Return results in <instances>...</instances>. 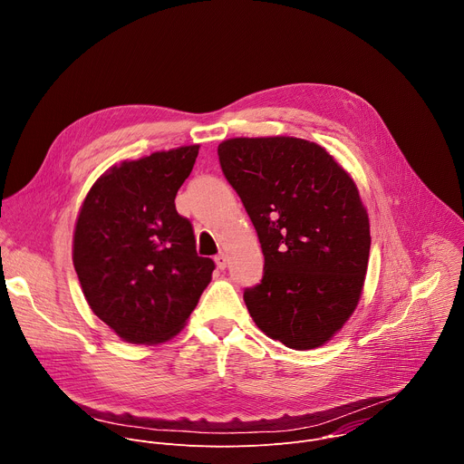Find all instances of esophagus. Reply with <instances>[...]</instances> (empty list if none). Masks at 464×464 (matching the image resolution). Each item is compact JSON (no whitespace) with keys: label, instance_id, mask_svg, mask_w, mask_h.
I'll use <instances>...</instances> for the list:
<instances>
[{"label":"esophagus","instance_id":"1","mask_svg":"<svg viewBox=\"0 0 464 464\" xmlns=\"http://www.w3.org/2000/svg\"><path fill=\"white\" fill-rule=\"evenodd\" d=\"M215 262H217V268L224 270V268L227 266V256H226L224 253H220V255H217V256H215Z\"/></svg>","mask_w":464,"mask_h":464}]
</instances>
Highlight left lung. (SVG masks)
<instances>
[{"label": "left lung", "instance_id": "8db88e82", "mask_svg": "<svg viewBox=\"0 0 464 464\" xmlns=\"http://www.w3.org/2000/svg\"><path fill=\"white\" fill-rule=\"evenodd\" d=\"M218 158L264 253L260 285L244 292L249 315L290 349L324 345L356 310L369 264L354 179L323 147L288 136L226 140Z\"/></svg>", "mask_w": 464, "mask_h": 464}]
</instances>
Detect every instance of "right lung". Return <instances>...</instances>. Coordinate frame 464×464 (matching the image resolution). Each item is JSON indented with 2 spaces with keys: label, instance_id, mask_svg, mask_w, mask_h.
Returning <instances> with one entry per match:
<instances>
[{
  "label": "right lung",
  "instance_id": "right-lung-1",
  "mask_svg": "<svg viewBox=\"0 0 464 464\" xmlns=\"http://www.w3.org/2000/svg\"><path fill=\"white\" fill-rule=\"evenodd\" d=\"M200 145L110 167L88 190L73 233V266L93 314L128 343L174 338L211 283L192 226L174 198Z\"/></svg>",
  "mask_w": 464,
  "mask_h": 464
}]
</instances>
